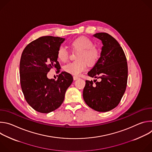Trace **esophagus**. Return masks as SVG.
<instances>
[{"instance_id": "34e87169", "label": "esophagus", "mask_w": 152, "mask_h": 152, "mask_svg": "<svg viewBox=\"0 0 152 152\" xmlns=\"http://www.w3.org/2000/svg\"><path fill=\"white\" fill-rule=\"evenodd\" d=\"M79 79V77L75 76H73V79H74V80H77V79Z\"/></svg>"}]
</instances>
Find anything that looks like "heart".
Wrapping results in <instances>:
<instances>
[{"label":"heart","mask_w":152,"mask_h":152,"mask_svg":"<svg viewBox=\"0 0 152 152\" xmlns=\"http://www.w3.org/2000/svg\"><path fill=\"white\" fill-rule=\"evenodd\" d=\"M73 51H78L76 55V61L69 63L64 67L66 73L73 76H79L87 67H93L96 64L100 58V51L93 46V42L89 38L79 36L73 39L70 43ZM57 58L62 62L69 60V53L64 48L60 47L57 51Z\"/></svg>","instance_id":"obj_1"}]
</instances>
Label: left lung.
Masks as SVG:
<instances>
[{
  "mask_svg": "<svg viewBox=\"0 0 152 152\" xmlns=\"http://www.w3.org/2000/svg\"><path fill=\"white\" fill-rule=\"evenodd\" d=\"M94 36L100 39L103 46L100 57L88 73L100 82L86 80L83 98L89 107L99 112H107L120 102L126 91L127 82V63L124 52L118 41L105 32Z\"/></svg>",
  "mask_w": 152,
  "mask_h": 152,
  "instance_id": "obj_1",
  "label": "left lung"
}]
</instances>
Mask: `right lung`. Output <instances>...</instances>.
I'll use <instances>...</instances> for the list:
<instances>
[{
    "label": "right lung",
    "mask_w": 152,
    "mask_h": 152,
    "mask_svg": "<svg viewBox=\"0 0 152 152\" xmlns=\"http://www.w3.org/2000/svg\"><path fill=\"white\" fill-rule=\"evenodd\" d=\"M64 41L61 37H39L28 45L21 56V90L28 103L41 113H49L58 108L73 80L72 76L66 72L61 73L57 80L47 77L52 69L60 72L56 53Z\"/></svg>",
    "instance_id": "1"
}]
</instances>
